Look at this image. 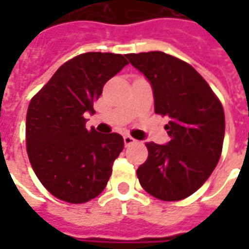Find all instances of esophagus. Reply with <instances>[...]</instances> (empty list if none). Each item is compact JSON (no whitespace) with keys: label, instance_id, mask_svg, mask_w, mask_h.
I'll list each match as a JSON object with an SVG mask.
<instances>
[{"label":"esophagus","instance_id":"obj_1","mask_svg":"<svg viewBox=\"0 0 249 249\" xmlns=\"http://www.w3.org/2000/svg\"><path fill=\"white\" fill-rule=\"evenodd\" d=\"M136 142V140L135 139H133V137H132V136H129V135H125L124 136V144H125V146H129V145H132V144H135Z\"/></svg>","mask_w":249,"mask_h":249}]
</instances>
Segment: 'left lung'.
<instances>
[{"label":"left lung","instance_id":"left-lung-1","mask_svg":"<svg viewBox=\"0 0 249 249\" xmlns=\"http://www.w3.org/2000/svg\"><path fill=\"white\" fill-rule=\"evenodd\" d=\"M125 57L151 82L155 112L171 119L167 144L146 142L148 159L137 169L139 181L159 200H183L217 165L225 132L223 105L208 82L176 57L162 52Z\"/></svg>","mask_w":249,"mask_h":249}]
</instances>
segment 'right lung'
<instances>
[{
	"label": "right lung",
	"instance_id": "1",
	"mask_svg": "<svg viewBox=\"0 0 249 249\" xmlns=\"http://www.w3.org/2000/svg\"><path fill=\"white\" fill-rule=\"evenodd\" d=\"M128 61L123 54L89 52L61 65L30 100L26 151L41 184L62 201L87 203L107 187L113 161L124 149L119 133L85 128L105 82Z\"/></svg>",
	"mask_w": 249,
	"mask_h": 249
}]
</instances>
